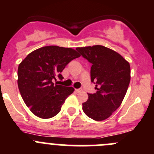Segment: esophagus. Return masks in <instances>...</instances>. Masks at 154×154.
Segmentation results:
<instances>
[{"instance_id": "1", "label": "esophagus", "mask_w": 154, "mask_h": 154, "mask_svg": "<svg viewBox=\"0 0 154 154\" xmlns=\"http://www.w3.org/2000/svg\"><path fill=\"white\" fill-rule=\"evenodd\" d=\"M75 91L77 93H79V92L82 91V88H78V89H75Z\"/></svg>"}]
</instances>
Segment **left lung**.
<instances>
[{
    "label": "left lung",
    "instance_id": "8db88e82",
    "mask_svg": "<svg viewBox=\"0 0 154 154\" xmlns=\"http://www.w3.org/2000/svg\"><path fill=\"white\" fill-rule=\"evenodd\" d=\"M92 64L91 80L96 93L82 103L85 113L96 121L109 118L122 103L131 79L130 65L119 54L102 45L77 48Z\"/></svg>",
    "mask_w": 154,
    "mask_h": 154
}]
</instances>
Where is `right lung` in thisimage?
<instances>
[{"label": "right lung", "mask_w": 154, "mask_h": 154, "mask_svg": "<svg viewBox=\"0 0 154 154\" xmlns=\"http://www.w3.org/2000/svg\"><path fill=\"white\" fill-rule=\"evenodd\" d=\"M80 57L75 50L59 46H46L32 51L18 67V87L25 103L32 112L42 119L59 113L72 87L54 84L63 79L60 74L67 64Z\"/></svg>", "instance_id": "right-lung-1"}]
</instances>
